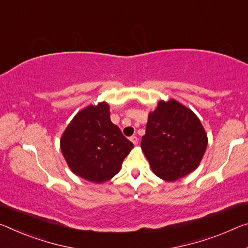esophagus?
I'll use <instances>...</instances> for the list:
<instances>
[{
	"instance_id": "34e87169",
	"label": "esophagus",
	"mask_w": 248,
	"mask_h": 248,
	"mask_svg": "<svg viewBox=\"0 0 248 248\" xmlns=\"http://www.w3.org/2000/svg\"><path fill=\"white\" fill-rule=\"evenodd\" d=\"M130 141H131V142H132L133 144H135V145L138 144V138H137L136 136H132V137H130Z\"/></svg>"
}]
</instances>
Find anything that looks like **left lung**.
<instances>
[{
  "instance_id": "left-lung-1",
  "label": "left lung",
  "mask_w": 248,
  "mask_h": 248,
  "mask_svg": "<svg viewBox=\"0 0 248 248\" xmlns=\"http://www.w3.org/2000/svg\"><path fill=\"white\" fill-rule=\"evenodd\" d=\"M207 147V135L198 116L179 101L161 100L149 113L141 149L151 170L173 182L200 166Z\"/></svg>"
}]
</instances>
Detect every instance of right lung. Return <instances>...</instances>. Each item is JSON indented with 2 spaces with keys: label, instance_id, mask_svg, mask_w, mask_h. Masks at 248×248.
<instances>
[{
  "label": "right lung",
  "instance_id": "add662e5",
  "mask_svg": "<svg viewBox=\"0 0 248 248\" xmlns=\"http://www.w3.org/2000/svg\"><path fill=\"white\" fill-rule=\"evenodd\" d=\"M132 148L110 120L105 101L78 111L61 138L62 153L73 173L93 183L112 179Z\"/></svg>",
  "mask_w": 248,
  "mask_h": 248
}]
</instances>
